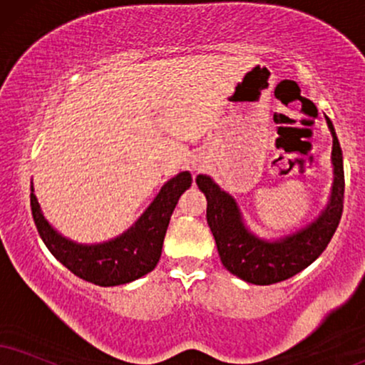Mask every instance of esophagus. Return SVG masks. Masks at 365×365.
<instances>
[{
    "instance_id": "1",
    "label": "esophagus",
    "mask_w": 365,
    "mask_h": 365,
    "mask_svg": "<svg viewBox=\"0 0 365 365\" xmlns=\"http://www.w3.org/2000/svg\"><path fill=\"white\" fill-rule=\"evenodd\" d=\"M197 168H200V165H196V164H192V169H197Z\"/></svg>"
}]
</instances>
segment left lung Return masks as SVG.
Wrapping results in <instances>:
<instances>
[{
	"mask_svg": "<svg viewBox=\"0 0 365 365\" xmlns=\"http://www.w3.org/2000/svg\"><path fill=\"white\" fill-rule=\"evenodd\" d=\"M325 118L334 138V182L330 197L312 223L289 235L274 240L255 235L245 225L242 211L230 192L223 191L210 175L200 174L196 178L197 187L205 192L208 201L206 220L217 242L220 259L233 276L259 286L286 281L320 257L334 237L344 211V157L334 123L328 116Z\"/></svg>",
	"mask_w": 365,
	"mask_h": 365,
	"instance_id": "left-lung-1",
	"label": "left lung"
}]
</instances>
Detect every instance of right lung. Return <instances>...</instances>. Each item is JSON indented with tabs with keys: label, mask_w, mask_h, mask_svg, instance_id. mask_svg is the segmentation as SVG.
<instances>
[{
	"label": "right lung",
	"mask_w": 365,
	"mask_h": 365,
	"mask_svg": "<svg viewBox=\"0 0 365 365\" xmlns=\"http://www.w3.org/2000/svg\"><path fill=\"white\" fill-rule=\"evenodd\" d=\"M191 182L192 178L187 170L174 175L127 232L101 244H78L61 235L43 217L34 184L30 187L31 215L43 244L71 272L103 287L127 284L154 271L160 259L170 215Z\"/></svg>",
	"instance_id": "right-lung-1"
}]
</instances>
